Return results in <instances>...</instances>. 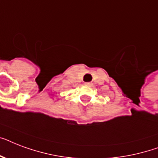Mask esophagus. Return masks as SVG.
I'll return each mask as SVG.
<instances>
[{"label": "esophagus", "instance_id": "obj_1", "mask_svg": "<svg viewBox=\"0 0 158 158\" xmlns=\"http://www.w3.org/2000/svg\"><path fill=\"white\" fill-rule=\"evenodd\" d=\"M85 85L86 86H89V87H92L93 86V83H90V82H88V83H85Z\"/></svg>", "mask_w": 158, "mask_h": 158}]
</instances>
